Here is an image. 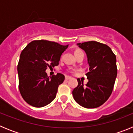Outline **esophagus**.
I'll list each match as a JSON object with an SVG mask.
<instances>
[{
  "label": "esophagus",
  "mask_w": 133,
  "mask_h": 133,
  "mask_svg": "<svg viewBox=\"0 0 133 133\" xmlns=\"http://www.w3.org/2000/svg\"><path fill=\"white\" fill-rule=\"evenodd\" d=\"M70 77H68V76H66L65 77V80H69L70 79Z\"/></svg>",
  "instance_id": "esophagus-1"
}]
</instances>
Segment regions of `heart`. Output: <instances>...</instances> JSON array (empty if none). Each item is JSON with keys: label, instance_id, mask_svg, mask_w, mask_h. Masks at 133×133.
Returning a JSON list of instances; mask_svg holds the SVG:
<instances>
[{"label": "heart", "instance_id": "1", "mask_svg": "<svg viewBox=\"0 0 133 133\" xmlns=\"http://www.w3.org/2000/svg\"><path fill=\"white\" fill-rule=\"evenodd\" d=\"M78 51H81V50H76V51H75V52H78Z\"/></svg>", "mask_w": 133, "mask_h": 133}]
</instances>
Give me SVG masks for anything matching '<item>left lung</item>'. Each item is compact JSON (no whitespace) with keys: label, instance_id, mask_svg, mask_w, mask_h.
I'll list each match as a JSON object with an SVG mask.
<instances>
[{"label":"left lung","instance_id":"obj_1","mask_svg":"<svg viewBox=\"0 0 133 133\" xmlns=\"http://www.w3.org/2000/svg\"><path fill=\"white\" fill-rule=\"evenodd\" d=\"M85 52L89 65L86 74L88 83L84 85L78 81V86L72 91L75 101L87 109L100 107L112 93L117 75V59L112 50L107 44L97 41L77 43Z\"/></svg>","mask_w":133,"mask_h":133}]
</instances>
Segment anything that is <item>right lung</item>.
Returning <instances> with one entry per match:
<instances>
[{"label": "right lung", "mask_w": 133, "mask_h": 133, "mask_svg": "<svg viewBox=\"0 0 133 133\" xmlns=\"http://www.w3.org/2000/svg\"><path fill=\"white\" fill-rule=\"evenodd\" d=\"M68 46L40 40L30 42L22 51L17 66L18 88L28 104L43 107L55 99L64 76L57 73L49 78L46 69L58 65L61 55Z\"/></svg>", "instance_id": "1"}]
</instances>
